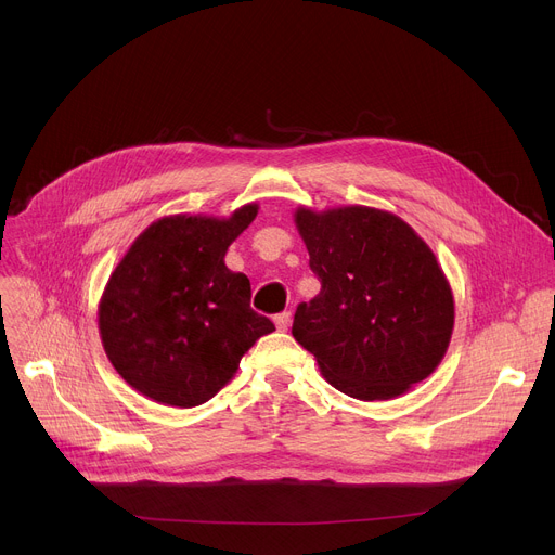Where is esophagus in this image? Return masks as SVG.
Returning a JSON list of instances; mask_svg holds the SVG:
<instances>
[{
	"instance_id": "34e87169",
	"label": "esophagus",
	"mask_w": 555,
	"mask_h": 555,
	"mask_svg": "<svg viewBox=\"0 0 555 555\" xmlns=\"http://www.w3.org/2000/svg\"><path fill=\"white\" fill-rule=\"evenodd\" d=\"M274 323H276V330H279V332H287L289 325H292V313H289V311L279 313L276 319H274Z\"/></svg>"
}]
</instances>
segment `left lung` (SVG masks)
Returning a JSON list of instances; mask_svg holds the SVG:
<instances>
[{"label":"left lung","instance_id":"obj_1","mask_svg":"<svg viewBox=\"0 0 555 555\" xmlns=\"http://www.w3.org/2000/svg\"><path fill=\"white\" fill-rule=\"evenodd\" d=\"M294 221L321 292L296 307L292 336L325 379L362 402L400 398L426 379L454 327L452 289L428 244L371 206H300Z\"/></svg>","mask_w":555,"mask_h":555}]
</instances>
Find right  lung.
Wrapping results in <instances>:
<instances>
[{
  "instance_id": "right-lung-1",
  "label": "right lung",
  "mask_w": 555,
  "mask_h": 555,
  "mask_svg": "<svg viewBox=\"0 0 555 555\" xmlns=\"http://www.w3.org/2000/svg\"><path fill=\"white\" fill-rule=\"evenodd\" d=\"M257 212L259 204H246L230 217L157 219L112 272L99 302L103 349L144 398L178 409L208 402L274 332L250 307L248 276L223 261Z\"/></svg>"
}]
</instances>
